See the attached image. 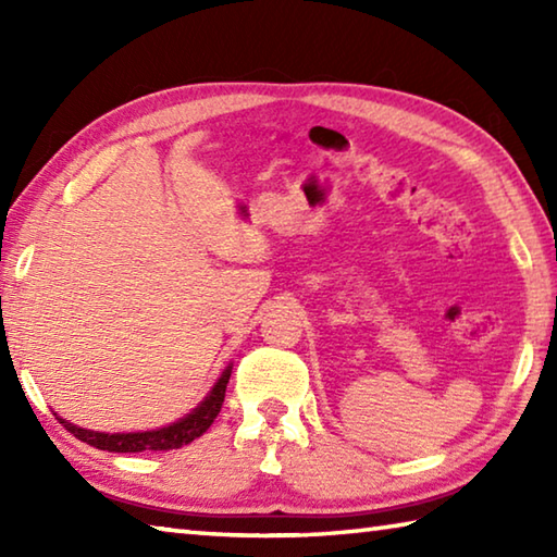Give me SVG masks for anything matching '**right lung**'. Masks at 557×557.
Returning a JSON list of instances; mask_svg holds the SVG:
<instances>
[{
  "label": "right lung",
  "instance_id": "obj_1",
  "mask_svg": "<svg viewBox=\"0 0 557 557\" xmlns=\"http://www.w3.org/2000/svg\"><path fill=\"white\" fill-rule=\"evenodd\" d=\"M231 379V366L223 371L219 383L213 385L211 393L201 400L199 408H194L186 418L172 422V425L149 430V432H117V435H110V432H92L83 430L73 422L59 418L61 425L71 432L73 437H78L86 445L96 449H108V451H169L178 449L201 437L206 430L213 425L215 414L221 412V405L225 398V385Z\"/></svg>",
  "mask_w": 557,
  "mask_h": 557
}]
</instances>
